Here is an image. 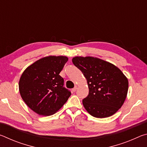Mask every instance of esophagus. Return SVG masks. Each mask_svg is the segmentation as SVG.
I'll list each match as a JSON object with an SVG mask.
<instances>
[{
	"instance_id": "34e87169",
	"label": "esophagus",
	"mask_w": 147,
	"mask_h": 147,
	"mask_svg": "<svg viewBox=\"0 0 147 147\" xmlns=\"http://www.w3.org/2000/svg\"><path fill=\"white\" fill-rule=\"evenodd\" d=\"M77 88H78V86H74V88L73 89H72V91H73V92H75V91H76Z\"/></svg>"
}]
</instances>
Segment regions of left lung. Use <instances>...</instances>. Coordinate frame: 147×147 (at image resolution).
<instances>
[{"instance_id":"left-lung-1","label":"left lung","mask_w":147,"mask_h":147,"mask_svg":"<svg viewBox=\"0 0 147 147\" xmlns=\"http://www.w3.org/2000/svg\"><path fill=\"white\" fill-rule=\"evenodd\" d=\"M73 64L85 76L89 94L83 99L84 108L91 115L105 118L121 108L128 89V80L113 64L94 57L76 56Z\"/></svg>"}]
</instances>
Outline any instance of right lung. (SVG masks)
<instances>
[{
	"label": "right lung",
	"mask_w": 147,
	"mask_h": 147,
	"mask_svg": "<svg viewBox=\"0 0 147 147\" xmlns=\"http://www.w3.org/2000/svg\"><path fill=\"white\" fill-rule=\"evenodd\" d=\"M68 58L49 56L34 62L22 74L19 82L21 96L32 110L49 116L58 111L71 93L63 87L59 75Z\"/></svg>",
	"instance_id": "obj_1"
}]
</instances>
